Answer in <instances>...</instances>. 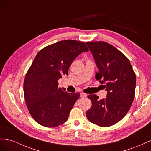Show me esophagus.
Segmentation results:
<instances>
[{
    "label": "esophagus",
    "instance_id": "1",
    "mask_svg": "<svg viewBox=\"0 0 151 151\" xmlns=\"http://www.w3.org/2000/svg\"><path fill=\"white\" fill-rule=\"evenodd\" d=\"M80 96L81 98H86L87 96V94L84 93H81V94H80Z\"/></svg>",
    "mask_w": 151,
    "mask_h": 151
}]
</instances>
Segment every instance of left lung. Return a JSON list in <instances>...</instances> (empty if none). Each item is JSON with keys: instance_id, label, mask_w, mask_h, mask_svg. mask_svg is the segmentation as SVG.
Segmentation results:
<instances>
[{"instance_id": "8db88e82", "label": "left lung", "mask_w": 151, "mask_h": 151, "mask_svg": "<svg viewBox=\"0 0 151 151\" xmlns=\"http://www.w3.org/2000/svg\"><path fill=\"white\" fill-rule=\"evenodd\" d=\"M86 43L99 70L95 78L104 84L108 93L102 99L96 94L88 96L92 106L86 116L95 125L108 127L116 124L129 111L135 97L136 76L129 59L113 45L105 42Z\"/></svg>"}]
</instances>
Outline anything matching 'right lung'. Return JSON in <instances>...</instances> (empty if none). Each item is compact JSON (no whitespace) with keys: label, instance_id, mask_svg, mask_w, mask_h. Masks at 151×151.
<instances>
[{"label":"right lung","instance_id":"add662e5","mask_svg":"<svg viewBox=\"0 0 151 151\" xmlns=\"http://www.w3.org/2000/svg\"><path fill=\"white\" fill-rule=\"evenodd\" d=\"M89 50L83 42L67 40L43 48L27 72L24 95L31 116L40 125L55 127L64 123L80 94L58 88V79L68 75L71 63Z\"/></svg>","mask_w":151,"mask_h":151}]
</instances>
